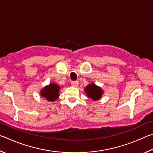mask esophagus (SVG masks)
Masks as SVG:
<instances>
[{"instance_id":"34e87169","label":"esophagus","mask_w":153,"mask_h":153,"mask_svg":"<svg viewBox=\"0 0 153 153\" xmlns=\"http://www.w3.org/2000/svg\"><path fill=\"white\" fill-rule=\"evenodd\" d=\"M79 85L78 81H72L71 82V85L72 87H77Z\"/></svg>"}]
</instances>
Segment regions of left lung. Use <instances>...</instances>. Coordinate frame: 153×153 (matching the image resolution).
I'll list each match as a JSON object with an SVG mask.
<instances>
[{"mask_svg": "<svg viewBox=\"0 0 153 153\" xmlns=\"http://www.w3.org/2000/svg\"><path fill=\"white\" fill-rule=\"evenodd\" d=\"M84 91L86 93L87 97L92 101L100 100L104 93L103 90L101 89V87L97 86L93 82L88 85L85 88Z\"/></svg>", "mask_w": 153, "mask_h": 153, "instance_id": "1", "label": "left lung"}]
</instances>
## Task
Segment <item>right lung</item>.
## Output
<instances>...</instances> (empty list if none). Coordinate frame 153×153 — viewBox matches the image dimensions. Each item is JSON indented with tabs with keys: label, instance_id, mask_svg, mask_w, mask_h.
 I'll list each match as a JSON object with an SVG mask.
<instances>
[{
	"label": "right lung",
	"instance_id": "1",
	"mask_svg": "<svg viewBox=\"0 0 153 153\" xmlns=\"http://www.w3.org/2000/svg\"><path fill=\"white\" fill-rule=\"evenodd\" d=\"M60 87L58 84L54 82L50 83L42 88L40 91V95L42 97L49 101H55L59 98V93H60Z\"/></svg>",
	"mask_w": 153,
	"mask_h": 153
}]
</instances>
